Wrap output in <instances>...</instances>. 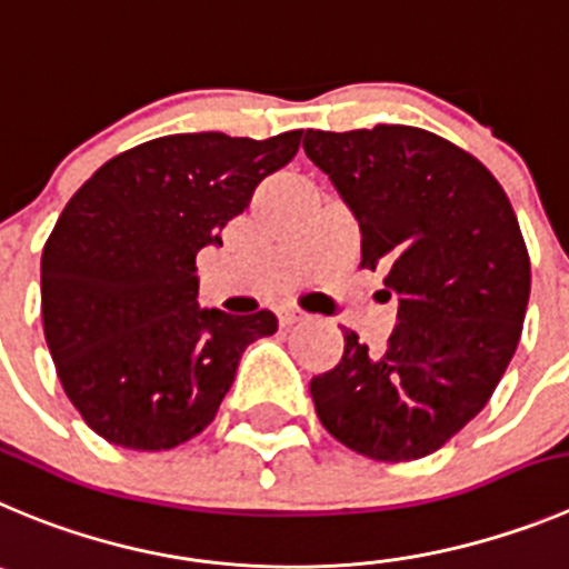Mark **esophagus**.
I'll use <instances>...</instances> for the list:
<instances>
[{
    "instance_id": "obj_1",
    "label": "esophagus",
    "mask_w": 569,
    "mask_h": 569,
    "mask_svg": "<svg viewBox=\"0 0 569 569\" xmlns=\"http://www.w3.org/2000/svg\"><path fill=\"white\" fill-rule=\"evenodd\" d=\"M300 320H306V315H302V311H295V309H280L278 311V322L283 328L295 326V322H300Z\"/></svg>"
}]
</instances>
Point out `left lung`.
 Here are the masks:
<instances>
[{
  "label": "left lung",
  "instance_id": "8db88e82",
  "mask_svg": "<svg viewBox=\"0 0 569 569\" xmlns=\"http://www.w3.org/2000/svg\"><path fill=\"white\" fill-rule=\"evenodd\" d=\"M302 148L357 216L359 267L398 297L381 353L345 331L337 368L311 379L317 418L365 458H427L488 405L522 337L517 212L480 159L427 129H311Z\"/></svg>",
  "mask_w": 569,
  "mask_h": 569
}]
</instances>
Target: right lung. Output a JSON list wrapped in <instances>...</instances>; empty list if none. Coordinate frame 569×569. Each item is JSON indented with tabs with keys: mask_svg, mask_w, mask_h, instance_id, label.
<instances>
[{
	"mask_svg": "<svg viewBox=\"0 0 569 569\" xmlns=\"http://www.w3.org/2000/svg\"><path fill=\"white\" fill-rule=\"evenodd\" d=\"M302 131L249 140L168 134L117 153L78 188L41 254L44 339L63 392L114 446L164 452L219 412L272 311L196 306V254L252 190L295 159Z\"/></svg>",
	"mask_w": 569,
	"mask_h": 569,
	"instance_id": "1",
	"label": "right lung"
}]
</instances>
